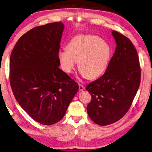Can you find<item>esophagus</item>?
<instances>
[{"mask_svg": "<svg viewBox=\"0 0 152 152\" xmlns=\"http://www.w3.org/2000/svg\"><path fill=\"white\" fill-rule=\"evenodd\" d=\"M84 90V86H82V84H79V91H83Z\"/></svg>", "mask_w": 152, "mask_h": 152, "instance_id": "esophagus-1", "label": "esophagus"}]
</instances>
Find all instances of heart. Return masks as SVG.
<instances>
[{
	"instance_id": "b5f03b06",
	"label": "heart",
	"mask_w": 152,
	"mask_h": 152,
	"mask_svg": "<svg viewBox=\"0 0 152 152\" xmlns=\"http://www.w3.org/2000/svg\"><path fill=\"white\" fill-rule=\"evenodd\" d=\"M110 45L93 35H76L68 43L67 49L58 52L62 69L71 73L78 62L82 75L89 79L98 78L107 69L112 56Z\"/></svg>"
}]
</instances>
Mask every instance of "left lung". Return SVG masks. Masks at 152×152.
<instances>
[{
  "instance_id": "8db88e82",
  "label": "left lung",
  "mask_w": 152,
  "mask_h": 152,
  "mask_svg": "<svg viewBox=\"0 0 152 152\" xmlns=\"http://www.w3.org/2000/svg\"><path fill=\"white\" fill-rule=\"evenodd\" d=\"M112 34L117 47L107 69L86 88L91 96L88 114L100 126L109 125L123 117L140 84L141 70L135 47L121 33L113 30Z\"/></svg>"
}]
</instances>
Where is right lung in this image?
I'll return each instance as SVG.
<instances>
[{
  "label": "right lung",
  "mask_w": 152,
  "mask_h": 152,
  "mask_svg": "<svg viewBox=\"0 0 152 152\" xmlns=\"http://www.w3.org/2000/svg\"><path fill=\"white\" fill-rule=\"evenodd\" d=\"M64 24L35 27L21 37L11 53L10 83L18 103L35 121L52 125L61 121L78 84L58 68Z\"/></svg>",
  "instance_id": "add662e5"
}]
</instances>
